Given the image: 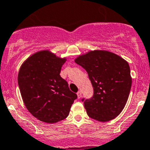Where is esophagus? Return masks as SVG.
<instances>
[{
    "label": "esophagus",
    "instance_id": "esophagus-1",
    "mask_svg": "<svg viewBox=\"0 0 150 150\" xmlns=\"http://www.w3.org/2000/svg\"><path fill=\"white\" fill-rule=\"evenodd\" d=\"M77 95H78V99H80V98L81 97V96H82V92L81 91H79L77 93Z\"/></svg>",
    "mask_w": 150,
    "mask_h": 150
}]
</instances>
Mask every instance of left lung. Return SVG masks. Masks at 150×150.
I'll use <instances>...</instances> for the list:
<instances>
[{
  "label": "left lung",
  "instance_id": "8db88e82",
  "mask_svg": "<svg viewBox=\"0 0 150 150\" xmlns=\"http://www.w3.org/2000/svg\"><path fill=\"white\" fill-rule=\"evenodd\" d=\"M75 62L86 69L93 88L91 99H82L88 115L101 122L119 115L132 83L128 63L117 54L99 50L79 56Z\"/></svg>",
  "mask_w": 150,
  "mask_h": 150
}]
</instances>
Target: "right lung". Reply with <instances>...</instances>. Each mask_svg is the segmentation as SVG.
Instances as JSON below:
<instances>
[{"label":"right lung","instance_id":"add662e5","mask_svg":"<svg viewBox=\"0 0 150 150\" xmlns=\"http://www.w3.org/2000/svg\"><path fill=\"white\" fill-rule=\"evenodd\" d=\"M65 61L41 51L29 57L19 69L18 85L24 103L40 121L54 123L65 119L78 97L59 75Z\"/></svg>","mask_w":150,"mask_h":150}]
</instances>
